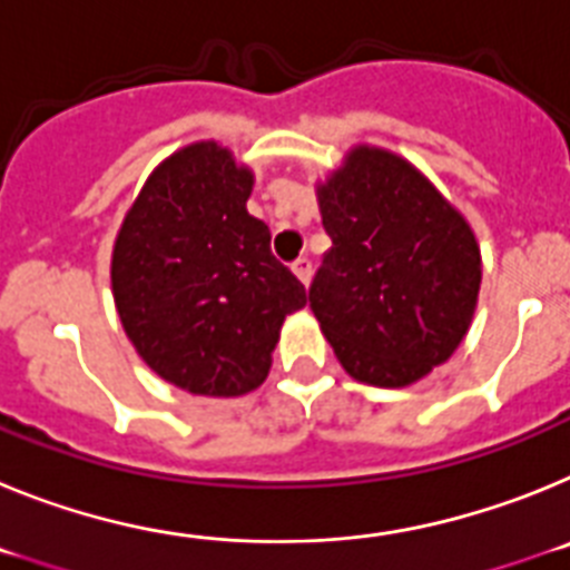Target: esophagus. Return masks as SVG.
<instances>
[{"label": "esophagus", "instance_id": "obj_1", "mask_svg": "<svg viewBox=\"0 0 570 570\" xmlns=\"http://www.w3.org/2000/svg\"><path fill=\"white\" fill-rule=\"evenodd\" d=\"M291 271H294L296 279H299L302 285H308L311 274H314V262H311L308 256H299V259H294V265H291Z\"/></svg>", "mask_w": 570, "mask_h": 570}]
</instances>
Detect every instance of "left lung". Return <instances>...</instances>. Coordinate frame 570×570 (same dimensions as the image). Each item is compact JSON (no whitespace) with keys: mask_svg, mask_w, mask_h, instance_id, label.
<instances>
[{"mask_svg":"<svg viewBox=\"0 0 570 570\" xmlns=\"http://www.w3.org/2000/svg\"><path fill=\"white\" fill-rule=\"evenodd\" d=\"M316 196L334 245L308 302L336 360L365 385L422 380L454 354L476 308L471 225L414 165L367 145Z\"/></svg>","mask_w":570,"mask_h":570,"instance_id":"obj_1","label":"left lung"}]
</instances>
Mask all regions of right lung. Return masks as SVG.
<instances>
[{
    "mask_svg": "<svg viewBox=\"0 0 570 570\" xmlns=\"http://www.w3.org/2000/svg\"><path fill=\"white\" fill-rule=\"evenodd\" d=\"M250 188L254 174L228 148L194 142L148 176L116 236L110 285L125 334L188 394L259 387L282 322L308 302L271 254L268 225L245 208Z\"/></svg>",
    "mask_w": 570,
    "mask_h": 570,
    "instance_id": "add662e5",
    "label": "right lung"
}]
</instances>
